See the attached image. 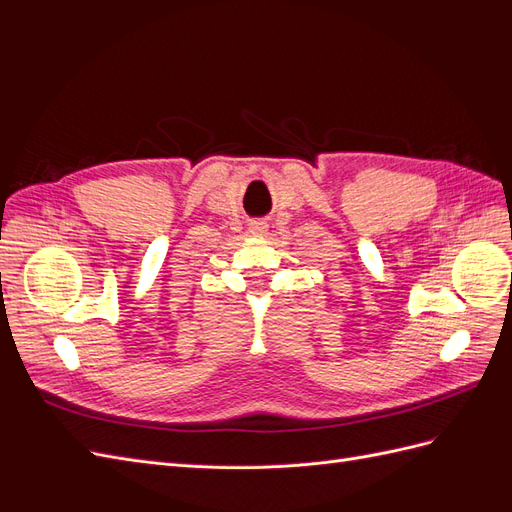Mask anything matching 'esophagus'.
I'll return each mask as SVG.
<instances>
[{"instance_id":"obj_1","label":"esophagus","mask_w":512,"mask_h":512,"mask_svg":"<svg viewBox=\"0 0 512 512\" xmlns=\"http://www.w3.org/2000/svg\"><path fill=\"white\" fill-rule=\"evenodd\" d=\"M267 222L265 220H254L252 224H250V232L254 237H262V235H267Z\"/></svg>"}]
</instances>
